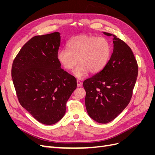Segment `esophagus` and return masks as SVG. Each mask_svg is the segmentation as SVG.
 Segmentation results:
<instances>
[{
	"instance_id": "34e87169",
	"label": "esophagus",
	"mask_w": 155,
	"mask_h": 155,
	"mask_svg": "<svg viewBox=\"0 0 155 155\" xmlns=\"http://www.w3.org/2000/svg\"><path fill=\"white\" fill-rule=\"evenodd\" d=\"M81 85H82V83L80 81L77 80V86L79 87H81Z\"/></svg>"
}]
</instances>
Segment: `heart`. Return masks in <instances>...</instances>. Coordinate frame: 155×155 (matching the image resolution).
I'll list each match as a JSON object with an SVG mask.
<instances>
[{
	"mask_svg": "<svg viewBox=\"0 0 155 155\" xmlns=\"http://www.w3.org/2000/svg\"><path fill=\"white\" fill-rule=\"evenodd\" d=\"M67 49L58 51L57 58L63 67L72 70L79 64L74 71V76L82 79L90 72L97 74L104 69L111 57L112 48L105 37L81 35L73 37L68 43Z\"/></svg>",
	"mask_w": 155,
	"mask_h": 155,
	"instance_id": "1",
	"label": "heart"
}]
</instances>
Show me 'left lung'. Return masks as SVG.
Masks as SVG:
<instances>
[{
    "instance_id": "1",
    "label": "left lung",
    "mask_w": 155,
    "mask_h": 155,
    "mask_svg": "<svg viewBox=\"0 0 155 155\" xmlns=\"http://www.w3.org/2000/svg\"><path fill=\"white\" fill-rule=\"evenodd\" d=\"M104 34L112 35L107 32ZM113 37L114 49L109 63L101 72L83 83L88 114L100 124L112 121L128 105L138 72L130 48L115 35Z\"/></svg>"
}]
</instances>
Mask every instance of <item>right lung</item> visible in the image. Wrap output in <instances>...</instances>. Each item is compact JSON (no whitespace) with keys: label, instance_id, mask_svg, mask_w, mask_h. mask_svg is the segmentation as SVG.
I'll list each match as a JSON object with an SVG mask.
<instances>
[{"label":"right lung","instance_id":"obj_1","mask_svg":"<svg viewBox=\"0 0 155 155\" xmlns=\"http://www.w3.org/2000/svg\"><path fill=\"white\" fill-rule=\"evenodd\" d=\"M60 34L37 35L26 43L12 67V77L22 107L45 125L61 119L67 102L77 87L76 79L61 68L57 54Z\"/></svg>","mask_w":155,"mask_h":155}]
</instances>
